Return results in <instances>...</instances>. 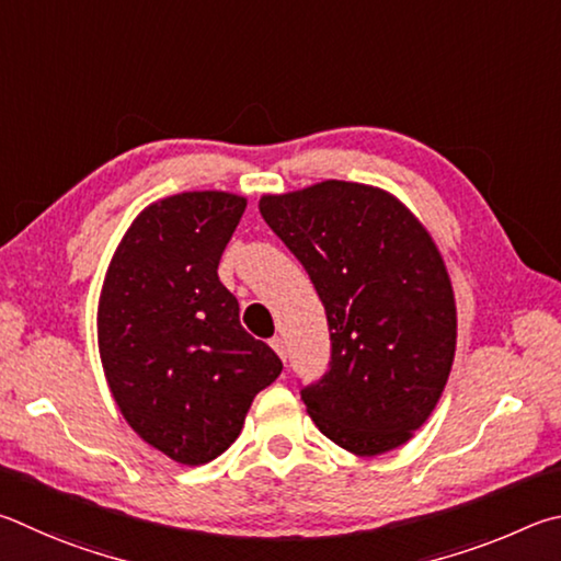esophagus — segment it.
<instances>
[{
    "label": "esophagus",
    "mask_w": 561,
    "mask_h": 561,
    "mask_svg": "<svg viewBox=\"0 0 561 561\" xmlns=\"http://www.w3.org/2000/svg\"><path fill=\"white\" fill-rule=\"evenodd\" d=\"M271 347L275 350V355H278L280 359H286V342H283L280 337H273L271 340Z\"/></svg>",
    "instance_id": "obj_1"
}]
</instances>
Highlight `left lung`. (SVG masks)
I'll return each mask as SVG.
<instances>
[{
	"label": "left lung",
	"instance_id": "left-lung-1",
	"mask_svg": "<svg viewBox=\"0 0 561 561\" xmlns=\"http://www.w3.org/2000/svg\"><path fill=\"white\" fill-rule=\"evenodd\" d=\"M259 209L328 312L330 369L300 391L310 419L355 456L404 446L456 357L454 286L426 226L387 190L342 180L263 194Z\"/></svg>",
	"mask_w": 561,
	"mask_h": 561
}]
</instances>
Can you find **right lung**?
I'll list each match as a JSON object with an SVG mask.
<instances>
[{"instance_id":"1","label":"right lung","mask_w":561,"mask_h":561,"mask_svg":"<svg viewBox=\"0 0 561 561\" xmlns=\"http://www.w3.org/2000/svg\"><path fill=\"white\" fill-rule=\"evenodd\" d=\"M245 196L182 192L135 216L98 298L107 389L145 444L202 466L239 438L253 397L283 362L239 322L219 261Z\"/></svg>"}]
</instances>
